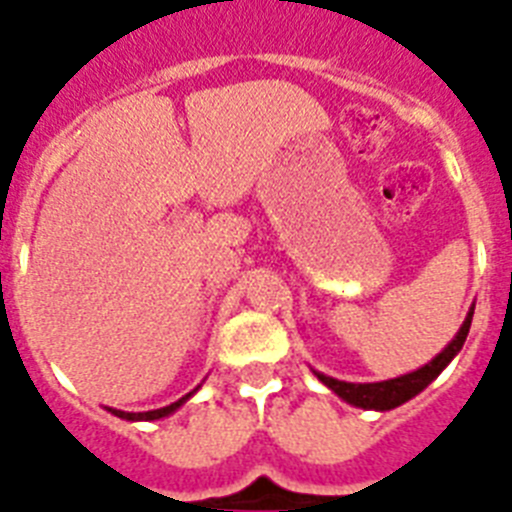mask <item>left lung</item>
Listing matches in <instances>:
<instances>
[{"label":"left lung","mask_w":512,"mask_h":512,"mask_svg":"<svg viewBox=\"0 0 512 512\" xmlns=\"http://www.w3.org/2000/svg\"><path fill=\"white\" fill-rule=\"evenodd\" d=\"M471 319H474V306L468 311L466 322L458 329V335L453 337V342H450L439 356H434L432 361L426 363V366L411 371V374H403V377L387 379V382L356 384L340 382V379H332L327 377V374H319V371H314V374L319 377V382L327 384L329 390L335 392L337 398L345 400V403L356 405V408H366V411H392V408H398V405L416 398L421 390H426V387L442 374V369H445L447 363L458 356V350L463 348V342H466L468 337V329H471Z\"/></svg>","instance_id":"left-lung-1"}]
</instances>
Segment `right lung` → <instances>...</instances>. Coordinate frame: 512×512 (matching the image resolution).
<instances>
[{
	"mask_svg": "<svg viewBox=\"0 0 512 512\" xmlns=\"http://www.w3.org/2000/svg\"><path fill=\"white\" fill-rule=\"evenodd\" d=\"M193 392H196V390H193ZM193 392H188V395H185V398H180V400H177V403H172V405H164V408H156V411L128 413V411H117V408H107V411H109V413H114V416L125 418V421H156V418H164V416H170V413H175L177 408H180V405H183L185 400L190 398V395H193Z\"/></svg>",
	"mask_w": 512,
	"mask_h": 512,
	"instance_id": "1",
	"label": "right lung"
}]
</instances>
